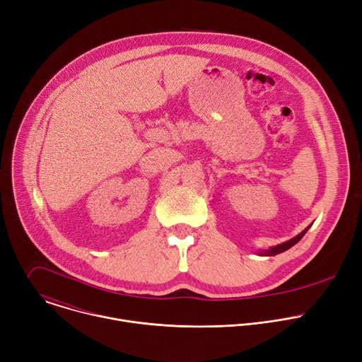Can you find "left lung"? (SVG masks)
<instances>
[{
    "mask_svg": "<svg viewBox=\"0 0 362 362\" xmlns=\"http://www.w3.org/2000/svg\"><path fill=\"white\" fill-rule=\"evenodd\" d=\"M308 229H309V226H308L305 230H302L299 235H296L295 238H292L291 240H286V242H284V243H281V245H276V246L269 247V249H267V250H262V252H259V253H261V255H267V256H275V255H278V253H282V252L288 250L289 247H292L295 243H298V242L302 239V236L306 233Z\"/></svg>",
    "mask_w": 362,
    "mask_h": 362,
    "instance_id": "left-lung-1",
    "label": "left lung"
}]
</instances>
